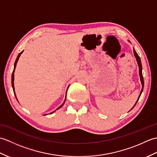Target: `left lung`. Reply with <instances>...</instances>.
<instances>
[{"instance_id":"8db88e82","label":"left lung","mask_w":157,"mask_h":157,"mask_svg":"<svg viewBox=\"0 0 157 157\" xmlns=\"http://www.w3.org/2000/svg\"><path fill=\"white\" fill-rule=\"evenodd\" d=\"M134 53L135 57L136 58V61H137V62H138V66H139V74H140V80H141L142 85V90H141L140 94L139 97H138V100H137V101H136V104H135L134 106V107L135 105H136V103L138 102L140 97V95H141L142 92V91H143V88H144V78H143V75H142V63H141V61H140V56H138V55L137 54V52H136V51H135L134 49ZM134 107H133V108H134ZM133 108H132V109H133Z\"/></svg>"}]
</instances>
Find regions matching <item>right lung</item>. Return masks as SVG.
Masks as SVG:
<instances>
[{
  "instance_id": "right-lung-1",
  "label": "right lung",
  "mask_w": 157,
  "mask_h": 157,
  "mask_svg": "<svg viewBox=\"0 0 157 157\" xmlns=\"http://www.w3.org/2000/svg\"><path fill=\"white\" fill-rule=\"evenodd\" d=\"M23 52V51L22 52H21L19 53V54L18 55V56H17V59H16V60H15V65H14V69H13V73H12V76H11V84H12V87H13V92H14V94H15V97H16V95H15V90H14V84H13V82H14V71H15V67H16V65H17V61H18V59H19V56H20V55H21V53ZM16 99H17V98H16ZM65 100H66V98H65ZM65 101H64V102L63 103V105H61V106H59V107L57 109H59V108H61V106L63 105V104H64L65 103ZM55 112V111H54ZM53 113V112H52Z\"/></svg>"
}]
</instances>
